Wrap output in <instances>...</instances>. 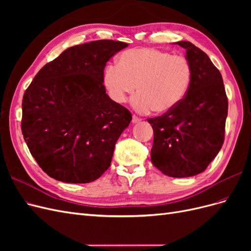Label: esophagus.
I'll list each match as a JSON object with an SVG mask.
<instances>
[{"label":"esophagus","mask_w":251,"mask_h":251,"mask_svg":"<svg viewBox=\"0 0 251 251\" xmlns=\"http://www.w3.org/2000/svg\"><path fill=\"white\" fill-rule=\"evenodd\" d=\"M139 121H141L140 118H138L137 116H135V115L132 116V123L133 124H137V123H139Z\"/></svg>","instance_id":"obj_1"}]
</instances>
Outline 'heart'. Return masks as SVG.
I'll return each mask as SVG.
<instances>
[{
    "label": "heart",
    "instance_id": "obj_1",
    "mask_svg": "<svg viewBox=\"0 0 251 251\" xmlns=\"http://www.w3.org/2000/svg\"><path fill=\"white\" fill-rule=\"evenodd\" d=\"M192 79V66L185 57L155 48L124 51L117 65L107 66L102 74V85L116 103H124L136 85L138 93L131 103L140 113L172 111L184 100Z\"/></svg>",
    "mask_w": 251,
    "mask_h": 251
}]
</instances>
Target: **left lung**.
I'll use <instances>...</instances> for the list:
<instances>
[{"label":"left lung","instance_id":"obj_1","mask_svg":"<svg viewBox=\"0 0 251 251\" xmlns=\"http://www.w3.org/2000/svg\"><path fill=\"white\" fill-rule=\"evenodd\" d=\"M175 44L185 49L193 79L176 108L148 119L154 131L151 160L166 176L186 178L202 173L221 150L228 101L222 75L206 53L191 42Z\"/></svg>","mask_w":251,"mask_h":251}]
</instances>
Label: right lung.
<instances>
[{
    "label": "right lung",
    "mask_w": 251,
    "mask_h": 251,
    "mask_svg": "<svg viewBox=\"0 0 251 251\" xmlns=\"http://www.w3.org/2000/svg\"><path fill=\"white\" fill-rule=\"evenodd\" d=\"M127 44L101 40L66 49L35 75L23 97L22 133L51 178L89 183L109 169L132 114L105 93L108 60Z\"/></svg>",
    "instance_id": "obj_1"
}]
</instances>
